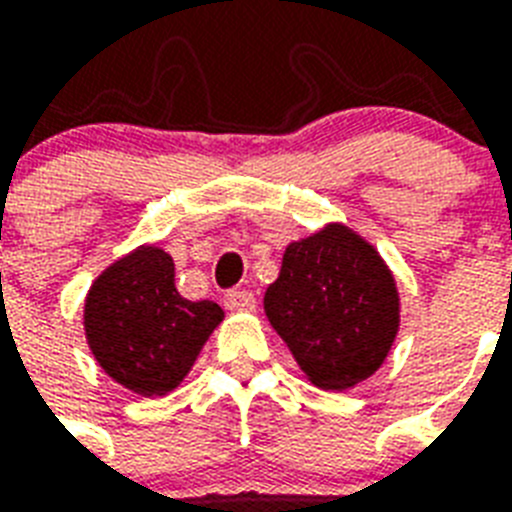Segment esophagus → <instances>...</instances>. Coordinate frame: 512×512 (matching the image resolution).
<instances>
[{
    "label": "esophagus",
    "mask_w": 512,
    "mask_h": 512,
    "mask_svg": "<svg viewBox=\"0 0 512 512\" xmlns=\"http://www.w3.org/2000/svg\"><path fill=\"white\" fill-rule=\"evenodd\" d=\"M225 308H231V311H255L257 297L249 292V289H231V292H225Z\"/></svg>",
    "instance_id": "obj_1"
}]
</instances>
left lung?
<instances>
[{"mask_svg":"<svg viewBox=\"0 0 512 512\" xmlns=\"http://www.w3.org/2000/svg\"><path fill=\"white\" fill-rule=\"evenodd\" d=\"M263 303L308 380L327 390L372 377L398 332L396 281L345 225L292 241Z\"/></svg>","mask_w":512,"mask_h":512,"instance_id":"1","label":"left lung"}]
</instances>
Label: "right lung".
<instances>
[{
	"mask_svg": "<svg viewBox=\"0 0 512 512\" xmlns=\"http://www.w3.org/2000/svg\"><path fill=\"white\" fill-rule=\"evenodd\" d=\"M220 321L217 303L180 297L175 263L159 247L116 260L84 303V332L98 364L140 396L170 393Z\"/></svg>",
	"mask_w": 512,
	"mask_h": 512,
	"instance_id": "right-lung-1",
	"label": "right lung"
}]
</instances>
